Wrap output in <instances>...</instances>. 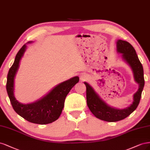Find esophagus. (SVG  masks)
<instances>
[{
  "instance_id": "34e87169",
  "label": "esophagus",
  "mask_w": 150,
  "mask_h": 150,
  "mask_svg": "<svg viewBox=\"0 0 150 150\" xmlns=\"http://www.w3.org/2000/svg\"><path fill=\"white\" fill-rule=\"evenodd\" d=\"M87 78H88V76H86V75H85V74H81L80 75V80L81 81H84L86 79H87Z\"/></svg>"
}]
</instances>
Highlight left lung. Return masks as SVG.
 Instances as JSON below:
<instances>
[{
    "mask_svg": "<svg viewBox=\"0 0 150 150\" xmlns=\"http://www.w3.org/2000/svg\"><path fill=\"white\" fill-rule=\"evenodd\" d=\"M117 51L122 54L123 59L131 67L134 81L138 84V89L133 95V101L129 107L118 109L110 107L101 99L87 82H84L86 87V103L95 117L108 122H115L127 118L137 109L139 103L144 85L143 68L133 47L127 41L118 40Z\"/></svg>",
    "mask_w": 150,
    "mask_h": 150,
    "instance_id": "8db88e82",
    "label": "left lung"
}]
</instances>
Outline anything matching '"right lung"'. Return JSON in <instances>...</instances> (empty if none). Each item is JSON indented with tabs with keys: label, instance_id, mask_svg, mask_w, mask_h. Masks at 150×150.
Listing matches in <instances>:
<instances>
[{
	"label": "right lung",
	"instance_id": "1",
	"mask_svg": "<svg viewBox=\"0 0 150 150\" xmlns=\"http://www.w3.org/2000/svg\"><path fill=\"white\" fill-rule=\"evenodd\" d=\"M26 49V44L23 45L18 52L13 64L8 71L6 85L7 94L15 112L28 122L40 125L51 123L59 118L64 107L66 96L78 83L79 77H72L57 85L47 95L34 102L28 104L18 102L14 95V80Z\"/></svg>",
	"mask_w": 150,
	"mask_h": 150
}]
</instances>
